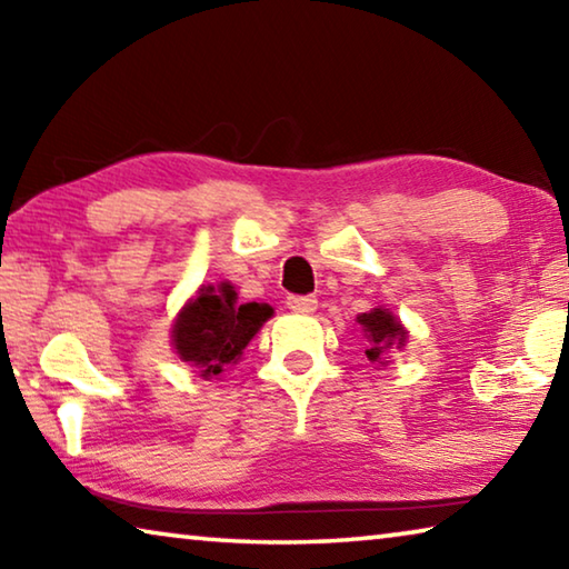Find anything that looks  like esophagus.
Instances as JSON below:
<instances>
[{
  "instance_id": "esophagus-1",
  "label": "esophagus",
  "mask_w": 569,
  "mask_h": 569,
  "mask_svg": "<svg viewBox=\"0 0 569 569\" xmlns=\"http://www.w3.org/2000/svg\"><path fill=\"white\" fill-rule=\"evenodd\" d=\"M286 306L296 313H313L316 306H319V301H316V296H296L293 293V296L286 298Z\"/></svg>"
}]
</instances>
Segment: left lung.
<instances>
[{
	"instance_id": "obj_1",
	"label": "left lung",
	"mask_w": 569,
	"mask_h": 569,
	"mask_svg": "<svg viewBox=\"0 0 569 569\" xmlns=\"http://www.w3.org/2000/svg\"><path fill=\"white\" fill-rule=\"evenodd\" d=\"M359 323L363 326V333L369 336V349H366V359L369 361H381L383 351L407 339L401 323L393 319L387 308H373L369 313H361Z\"/></svg>"
}]
</instances>
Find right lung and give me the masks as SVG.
I'll return each instance as SVG.
<instances>
[{
  "label": "right lung",
  "mask_w": 569,
  "mask_h": 569,
  "mask_svg": "<svg viewBox=\"0 0 569 569\" xmlns=\"http://www.w3.org/2000/svg\"><path fill=\"white\" fill-rule=\"evenodd\" d=\"M271 319V308L261 303H236L233 286L200 288V293L182 308L172 326V343L182 361L198 366L200 377H218L236 363L248 341Z\"/></svg>",
  "instance_id": "add662e5"
}]
</instances>
